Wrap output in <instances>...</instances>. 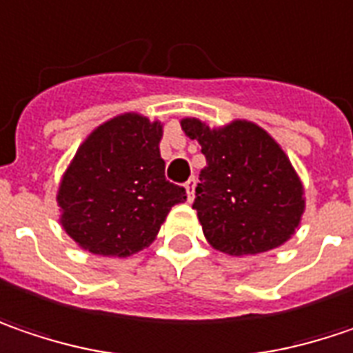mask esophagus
Segmentation results:
<instances>
[{"label": "esophagus", "mask_w": 353, "mask_h": 353, "mask_svg": "<svg viewBox=\"0 0 353 353\" xmlns=\"http://www.w3.org/2000/svg\"><path fill=\"white\" fill-rule=\"evenodd\" d=\"M185 188H186V196H188V201H192V199H194V179H192V176H190V179L185 183Z\"/></svg>", "instance_id": "1"}]
</instances>
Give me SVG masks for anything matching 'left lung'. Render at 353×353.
Returning <instances> with one entry per match:
<instances>
[{
  "mask_svg": "<svg viewBox=\"0 0 353 353\" xmlns=\"http://www.w3.org/2000/svg\"><path fill=\"white\" fill-rule=\"evenodd\" d=\"M181 127L206 159L192 203L206 240L230 256L284 244L302 219L304 188L280 145L248 121L210 129L183 119Z\"/></svg>",
  "mask_w": 353,
  "mask_h": 353,
  "instance_id": "obj_1",
  "label": "left lung"
}]
</instances>
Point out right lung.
<instances>
[{
    "label": "right lung",
    "mask_w": 353,
    "mask_h": 353,
    "mask_svg": "<svg viewBox=\"0 0 353 353\" xmlns=\"http://www.w3.org/2000/svg\"><path fill=\"white\" fill-rule=\"evenodd\" d=\"M163 125L125 113L87 137L63 174L57 203L65 232L101 256H131L154 240L168 210L186 201L168 183L159 143Z\"/></svg>",
    "instance_id": "obj_1"
}]
</instances>
